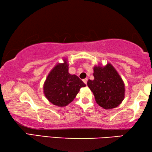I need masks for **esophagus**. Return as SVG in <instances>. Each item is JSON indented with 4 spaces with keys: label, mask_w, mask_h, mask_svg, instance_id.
Returning <instances> with one entry per match:
<instances>
[{
    "label": "esophagus",
    "mask_w": 152,
    "mask_h": 152,
    "mask_svg": "<svg viewBox=\"0 0 152 152\" xmlns=\"http://www.w3.org/2000/svg\"><path fill=\"white\" fill-rule=\"evenodd\" d=\"M82 80H83V82H84V84H87V81H88V78H84V79H83Z\"/></svg>",
    "instance_id": "obj_1"
}]
</instances>
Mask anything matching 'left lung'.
Instances as JSON below:
<instances>
[{"instance_id": "8db88e82", "label": "left lung", "mask_w": 152, "mask_h": 152, "mask_svg": "<svg viewBox=\"0 0 152 152\" xmlns=\"http://www.w3.org/2000/svg\"><path fill=\"white\" fill-rule=\"evenodd\" d=\"M94 80H88L87 85L93 92L99 106L111 109L121 103L125 96V85L111 64L94 68Z\"/></svg>"}]
</instances>
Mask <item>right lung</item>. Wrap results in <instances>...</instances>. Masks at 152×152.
<instances>
[{
	"instance_id": "obj_1",
	"label": "right lung",
	"mask_w": 152,
	"mask_h": 152,
	"mask_svg": "<svg viewBox=\"0 0 152 152\" xmlns=\"http://www.w3.org/2000/svg\"><path fill=\"white\" fill-rule=\"evenodd\" d=\"M64 61L50 72L43 86L48 101L58 107L70 103L80 89L86 86L78 76L68 73V64L66 60Z\"/></svg>"
}]
</instances>
